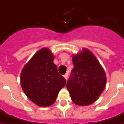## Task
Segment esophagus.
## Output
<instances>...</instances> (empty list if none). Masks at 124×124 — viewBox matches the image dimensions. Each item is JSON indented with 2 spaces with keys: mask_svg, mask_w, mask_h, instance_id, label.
I'll return each mask as SVG.
<instances>
[{
  "mask_svg": "<svg viewBox=\"0 0 124 124\" xmlns=\"http://www.w3.org/2000/svg\"><path fill=\"white\" fill-rule=\"evenodd\" d=\"M64 78H65V79H66V80L68 79V77H69V73H66L65 75H64Z\"/></svg>",
  "mask_w": 124,
  "mask_h": 124,
  "instance_id": "obj_1",
  "label": "esophagus"
}]
</instances>
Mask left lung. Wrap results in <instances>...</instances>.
Returning <instances> with one entry per match:
<instances>
[{"mask_svg": "<svg viewBox=\"0 0 124 124\" xmlns=\"http://www.w3.org/2000/svg\"><path fill=\"white\" fill-rule=\"evenodd\" d=\"M71 70L66 88L71 100L78 105H89L96 101L106 86L104 70L94 54L84 49L73 56Z\"/></svg>", "mask_w": 124, "mask_h": 124, "instance_id": "left-lung-1", "label": "left lung"}]
</instances>
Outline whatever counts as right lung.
<instances>
[{"instance_id": "right-lung-1", "label": "right lung", "mask_w": 124, "mask_h": 124, "mask_svg": "<svg viewBox=\"0 0 124 124\" xmlns=\"http://www.w3.org/2000/svg\"><path fill=\"white\" fill-rule=\"evenodd\" d=\"M54 57L47 48L37 51L22 70L21 85L27 97L40 107H47L56 101L59 91L66 85L58 73Z\"/></svg>"}]
</instances>
